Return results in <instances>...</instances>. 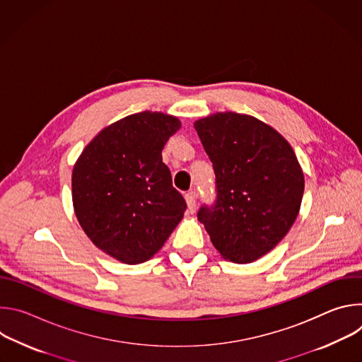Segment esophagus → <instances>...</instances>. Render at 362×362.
Returning a JSON list of instances; mask_svg holds the SVG:
<instances>
[{
	"instance_id": "esophagus-1",
	"label": "esophagus",
	"mask_w": 362,
	"mask_h": 362,
	"mask_svg": "<svg viewBox=\"0 0 362 362\" xmlns=\"http://www.w3.org/2000/svg\"><path fill=\"white\" fill-rule=\"evenodd\" d=\"M185 200L187 203V212L189 214H194L196 212V193L194 192H189L185 194Z\"/></svg>"
}]
</instances>
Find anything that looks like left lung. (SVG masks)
I'll use <instances>...</instances> for the list:
<instances>
[{
    "label": "left lung",
    "mask_w": 362,
    "mask_h": 362,
    "mask_svg": "<svg viewBox=\"0 0 362 362\" xmlns=\"http://www.w3.org/2000/svg\"><path fill=\"white\" fill-rule=\"evenodd\" d=\"M216 175L214 208H200L221 256L250 264L271 252L292 228L305 187L303 172L286 139L249 115L221 112L194 122Z\"/></svg>",
    "instance_id": "left-lung-1"
}]
</instances>
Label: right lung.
I'll return each mask as SVG.
<instances>
[{"label": "right lung", "mask_w": 362, "mask_h": 362, "mask_svg": "<svg viewBox=\"0 0 362 362\" xmlns=\"http://www.w3.org/2000/svg\"><path fill=\"white\" fill-rule=\"evenodd\" d=\"M182 123L141 112L103 129L71 175L74 214L88 239L115 259L137 265L158 253L186 211L162 150Z\"/></svg>", "instance_id": "obj_1"}]
</instances>
